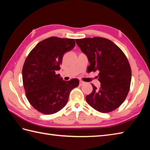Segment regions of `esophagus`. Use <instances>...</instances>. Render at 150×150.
<instances>
[{
  "mask_svg": "<svg viewBox=\"0 0 150 150\" xmlns=\"http://www.w3.org/2000/svg\"><path fill=\"white\" fill-rule=\"evenodd\" d=\"M84 84V82L80 81V82H79V86H82Z\"/></svg>",
  "mask_w": 150,
  "mask_h": 150,
  "instance_id": "34e87169",
  "label": "esophagus"
}]
</instances>
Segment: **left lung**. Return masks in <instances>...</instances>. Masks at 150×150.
Instances as JSON below:
<instances>
[{"label":"left lung","instance_id":"1","mask_svg":"<svg viewBox=\"0 0 150 150\" xmlns=\"http://www.w3.org/2000/svg\"><path fill=\"white\" fill-rule=\"evenodd\" d=\"M87 56L89 71L98 70L100 88L93 84V91L86 97L88 104L101 113H109L122 104L128 95L132 70L126 55L112 41L103 37L75 39Z\"/></svg>","mask_w":150,"mask_h":150}]
</instances>
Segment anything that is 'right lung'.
Segmentation results:
<instances>
[{"instance_id":"obj_1","label":"right lung","mask_w":150,"mask_h":150,"mask_svg":"<svg viewBox=\"0 0 150 150\" xmlns=\"http://www.w3.org/2000/svg\"><path fill=\"white\" fill-rule=\"evenodd\" d=\"M72 39L52 37L37 44L25 60L22 81L26 95L35 109L46 115L58 112L68 103L69 93L77 87V79L66 81L55 72L63 56L75 47Z\"/></svg>"}]
</instances>
